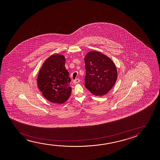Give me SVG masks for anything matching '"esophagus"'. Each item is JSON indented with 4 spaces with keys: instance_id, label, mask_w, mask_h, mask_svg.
I'll return each instance as SVG.
<instances>
[{
    "instance_id": "1",
    "label": "esophagus",
    "mask_w": 160,
    "mask_h": 160,
    "mask_svg": "<svg viewBox=\"0 0 160 160\" xmlns=\"http://www.w3.org/2000/svg\"><path fill=\"white\" fill-rule=\"evenodd\" d=\"M80 81V80L78 78V79H75L73 81V82L75 84V83H78V82H79Z\"/></svg>"
}]
</instances>
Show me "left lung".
I'll list each match as a JSON object with an SVG mask.
<instances>
[{
  "label": "left lung",
  "mask_w": 160,
  "mask_h": 160,
  "mask_svg": "<svg viewBox=\"0 0 160 160\" xmlns=\"http://www.w3.org/2000/svg\"><path fill=\"white\" fill-rule=\"evenodd\" d=\"M85 86L92 94L103 96L112 89L118 77L116 66L109 57L97 51L85 57Z\"/></svg>",
  "instance_id": "8db88e82"
}]
</instances>
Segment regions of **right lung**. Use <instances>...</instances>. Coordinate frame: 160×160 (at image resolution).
<instances>
[{
    "label": "right lung",
    "mask_w": 160,
    "mask_h": 160,
    "mask_svg": "<svg viewBox=\"0 0 160 160\" xmlns=\"http://www.w3.org/2000/svg\"><path fill=\"white\" fill-rule=\"evenodd\" d=\"M63 56L54 55L44 62L38 77V88L45 98L52 103L68 100L72 92L69 72L65 67Z\"/></svg>",
    "instance_id": "1"
}]
</instances>
